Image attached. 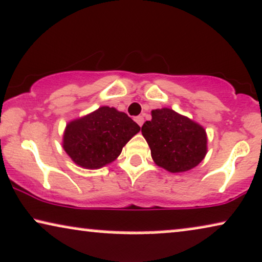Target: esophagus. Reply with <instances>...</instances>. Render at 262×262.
I'll use <instances>...</instances> for the list:
<instances>
[{
  "label": "esophagus",
  "instance_id": "obj_1",
  "mask_svg": "<svg viewBox=\"0 0 262 262\" xmlns=\"http://www.w3.org/2000/svg\"><path fill=\"white\" fill-rule=\"evenodd\" d=\"M135 122H137L138 124H139L141 127V125H143V123H144V117H143V116H138V117H135Z\"/></svg>",
  "mask_w": 262,
  "mask_h": 262
}]
</instances>
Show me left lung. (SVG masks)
Segmentation results:
<instances>
[{
    "mask_svg": "<svg viewBox=\"0 0 262 262\" xmlns=\"http://www.w3.org/2000/svg\"><path fill=\"white\" fill-rule=\"evenodd\" d=\"M151 117L141 127V133L157 166L179 173L203 161L207 152V137L200 124L166 107L152 110Z\"/></svg>",
    "mask_w": 262,
    "mask_h": 262,
    "instance_id": "8db88e82",
    "label": "left lung"
}]
</instances>
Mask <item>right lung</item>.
<instances>
[{
	"label": "right lung",
	"instance_id": "right-lung-1",
	"mask_svg": "<svg viewBox=\"0 0 262 262\" xmlns=\"http://www.w3.org/2000/svg\"><path fill=\"white\" fill-rule=\"evenodd\" d=\"M139 130V125L127 113L102 106L68 123L63 134V149L78 166L97 169L115 161L123 146Z\"/></svg>",
	"mask_w": 262,
	"mask_h": 262
}]
</instances>
